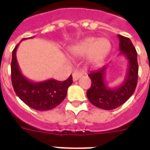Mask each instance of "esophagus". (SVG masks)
<instances>
[{
	"label": "esophagus",
	"instance_id": "esophagus-1",
	"mask_svg": "<svg viewBox=\"0 0 150 150\" xmlns=\"http://www.w3.org/2000/svg\"><path fill=\"white\" fill-rule=\"evenodd\" d=\"M82 75H83V74H82L81 72L75 71L73 73V75H72V76H73V80H74V81H77L81 77Z\"/></svg>",
	"mask_w": 150,
	"mask_h": 150
}]
</instances>
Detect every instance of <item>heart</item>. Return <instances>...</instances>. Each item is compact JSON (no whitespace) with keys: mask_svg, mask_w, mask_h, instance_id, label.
<instances>
[{"mask_svg":"<svg viewBox=\"0 0 150 150\" xmlns=\"http://www.w3.org/2000/svg\"><path fill=\"white\" fill-rule=\"evenodd\" d=\"M111 50V43L106 38H87L69 48L74 56H84L88 54V60L91 63L101 62Z\"/></svg>","mask_w":150,"mask_h":150,"instance_id":"heart-1","label":"heart"}]
</instances>
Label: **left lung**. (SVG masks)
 Masks as SVG:
<instances>
[{
    "label": "left lung",
    "mask_w": 150,
    "mask_h": 150,
    "mask_svg": "<svg viewBox=\"0 0 150 150\" xmlns=\"http://www.w3.org/2000/svg\"><path fill=\"white\" fill-rule=\"evenodd\" d=\"M119 38L120 54H123L128 61V68L125 79L119 87L111 88L105 83V74L108 65L91 71L88 76L91 86L87 91V96L96 107L104 110H112L120 107L133 94L137 84L138 64L137 53L129 38L117 35Z\"/></svg>",
    "instance_id": "obj_1"
}]
</instances>
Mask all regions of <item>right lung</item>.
I'll return each instance as SVG.
<instances>
[{
  "label": "right lung",
  "mask_w": 150,
  "mask_h": 150,
  "mask_svg": "<svg viewBox=\"0 0 150 150\" xmlns=\"http://www.w3.org/2000/svg\"><path fill=\"white\" fill-rule=\"evenodd\" d=\"M27 38H22V40ZM19 44L12 53L11 79L14 91L29 107L38 111L53 109L62 103L67 96V89L71 85L72 76L65 81L51 79L42 82H33L25 77L20 71L16 51Z\"/></svg>",
  "instance_id": "1"
}]
</instances>
